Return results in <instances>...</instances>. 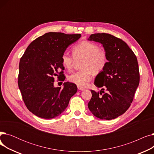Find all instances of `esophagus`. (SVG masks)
Wrapping results in <instances>:
<instances>
[{
  "instance_id": "obj_1",
  "label": "esophagus",
  "mask_w": 154,
  "mask_h": 154,
  "mask_svg": "<svg viewBox=\"0 0 154 154\" xmlns=\"http://www.w3.org/2000/svg\"><path fill=\"white\" fill-rule=\"evenodd\" d=\"M77 88H78V89L80 90V91H84V90H85V88L82 87H80V86H77Z\"/></svg>"
}]
</instances>
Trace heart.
Masks as SVG:
<instances>
[{
  "instance_id": "heart-1",
  "label": "heart",
  "mask_w": 154,
  "mask_h": 154,
  "mask_svg": "<svg viewBox=\"0 0 154 154\" xmlns=\"http://www.w3.org/2000/svg\"><path fill=\"white\" fill-rule=\"evenodd\" d=\"M72 56L64 52L61 57L62 66L70 70L75 60L83 59L81 64L82 70L73 73L68 76V80L78 86L85 87L90 81L92 73L97 74L106 67L108 62L107 52L101 50L99 45L92 42H80L72 48Z\"/></svg>"
}]
</instances>
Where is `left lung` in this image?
Masks as SVG:
<instances>
[{
    "label": "left lung",
    "instance_id": "8db88e82",
    "mask_svg": "<svg viewBox=\"0 0 154 154\" xmlns=\"http://www.w3.org/2000/svg\"><path fill=\"white\" fill-rule=\"evenodd\" d=\"M88 40L102 44L108 56L107 66L96 76L94 82L95 86L102 88L100 92L91 90L92 98L88 107L99 119H114L131 106L139 86L137 59L124 41L111 34H94Z\"/></svg>",
    "mask_w": 154,
    "mask_h": 154
}]
</instances>
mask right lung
<instances>
[{
	"label": "right lung",
	"instance_id": "obj_1",
	"mask_svg": "<svg viewBox=\"0 0 154 154\" xmlns=\"http://www.w3.org/2000/svg\"><path fill=\"white\" fill-rule=\"evenodd\" d=\"M81 34L48 32L32 41L20 58L18 85L30 112L45 119L60 116L77 91L75 84L64 82L63 88L54 86V77L66 79L62 55ZM61 71L59 72L60 70Z\"/></svg>",
	"mask_w": 154,
	"mask_h": 154
}]
</instances>
